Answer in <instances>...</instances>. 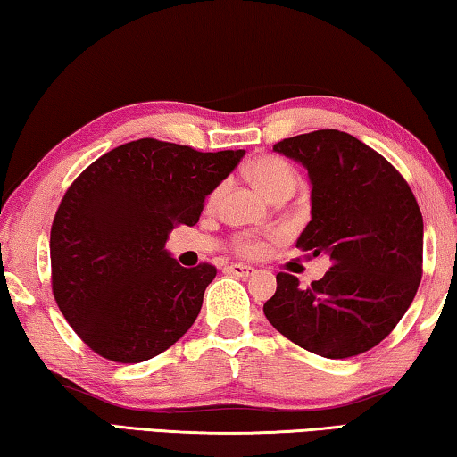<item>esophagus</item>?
Returning a JSON list of instances; mask_svg holds the SVG:
<instances>
[{
  "instance_id": "obj_1",
  "label": "esophagus",
  "mask_w": 457,
  "mask_h": 457,
  "mask_svg": "<svg viewBox=\"0 0 457 457\" xmlns=\"http://www.w3.org/2000/svg\"><path fill=\"white\" fill-rule=\"evenodd\" d=\"M228 270L231 272V275L242 277V278H246V277H250V275H254V269L248 267V264H240V262H231L229 267H228Z\"/></svg>"
}]
</instances>
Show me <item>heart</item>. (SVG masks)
I'll use <instances>...</instances> for the list:
<instances>
[{
	"mask_svg": "<svg viewBox=\"0 0 457 457\" xmlns=\"http://www.w3.org/2000/svg\"><path fill=\"white\" fill-rule=\"evenodd\" d=\"M248 179L267 199H272L281 190H294L295 187L294 168L285 160L272 158V155H264V158L252 162L248 168ZM234 246L244 256H256L262 250L261 240L250 234L237 236Z\"/></svg>",
	"mask_w": 457,
	"mask_h": 457,
	"instance_id": "obj_1",
	"label": "heart"
}]
</instances>
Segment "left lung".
Listing matches in <instances>:
<instances>
[{
	"label": "left lung",
	"instance_id": "8db88e82",
	"mask_svg": "<svg viewBox=\"0 0 457 457\" xmlns=\"http://www.w3.org/2000/svg\"><path fill=\"white\" fill-rule=\"evenodd\" d=\"M308 170L312 221L295 246L330 256L310 287L278 272L264 316L302 349L346 359L396 328L423 277V215L403 174L363 141L322 129L272 145Z\"/></svg>",
	"mask_w": 457,
	"mask_h": 457
}]
</instances>
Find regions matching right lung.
<instances>
[{
    "mask_svg": "<svg viewBox=\"0 0 457 457\" xmlns=\"http://www.w3.org/2000/svg\"><path fill=\"white\" fill-rule=\"evenodd\" d=\"M244 154L137 139L90 163L67 188L51 228L53 295L94 353L141 363L193 326L217 269L180 267L166 250L168 234L199 221L207 195Z\"/></svg>",
    "mask_w": 457,
    "mask_h": 457,
    "instance_id": "add662e5",
    "label": "right lung"
}]
</instances>
